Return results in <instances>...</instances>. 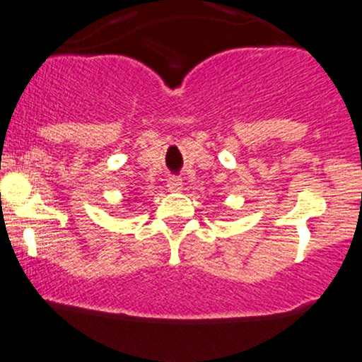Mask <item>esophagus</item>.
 Returning a JSON list of instances; mask_svg holds the SVG:
<instances>
[{"mask_svg":"<svg viewBox=\"0 0 362 362\" xmlns=\"http://www.w3.org/2000/svg\"><path fill=\"white\" fill-rule=\"evenodd\" d=\"M166 187H168L170 192H180L182 190V180L177 177H170L168 182H166Z\"/></svg>","mask_w":362,"mask_h":362,"instance_id":"1","label":"esophagus"}]
</instances>
